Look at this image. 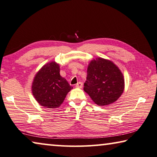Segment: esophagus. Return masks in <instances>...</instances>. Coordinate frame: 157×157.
<instances>
[{
  "label": "esophagus",
  "mask_w": 157,
  "mask_h": 157,
  "mask_svg": "<svg viewBox=\"0 0 157 157\" xmlns=\"http://www.w3.org/2000/svg\"><path fill=\"white\" fill-rule=\"evenodd\" d=\"M75 86H76V87H78V88H82V83L81 82H79L78 83H77L75 84Z\"/></svg>",
  "instance_id": "34e87169"
}]
</instances>
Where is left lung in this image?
Returning <instances> with one entry per match:
<instances>
[{
  "mask_svg": "<svg viewBox=\"0 0 157 157\" xmlns=\"http://www.w3.org/2000/svg\"><path fill=\"white\" fill-rule=\"evenodd\" d=\"M124 79L113 62L102 58L92 60L87 68L84 90L98 105H108L122 94Z\"/></svg>",
  "mask_w": 157,
  "mask_h": 157,
  "instance_id": "obj_1",
  "label": "left lung"
}]
</instances>
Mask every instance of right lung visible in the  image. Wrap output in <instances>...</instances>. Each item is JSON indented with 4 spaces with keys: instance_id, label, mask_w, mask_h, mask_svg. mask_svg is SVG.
<instances>
[{
    "instance_id": "right-lung-1",
    "label": "right lung",
    "mask_w": 157,
    "mask_h": 157,
    "mask_svg": "<svg viewBox=\"0 0 157 157\" xmlns=\"http://www.w3.org/2000/svg\"><path fill=\"white\" fill-rule=\"evenodd\" d=\"M59 72V64L53 61L44 65L34 78L32 93L40 105L47 108L60 106L73 89Z\"/></svg>"
}]
</instances>
